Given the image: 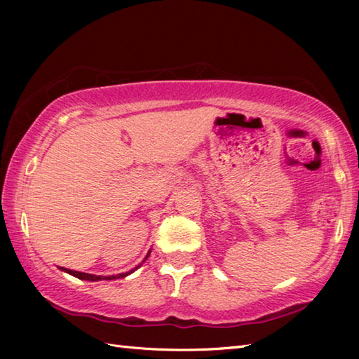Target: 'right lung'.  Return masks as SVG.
Here are the masks:
<instances>
[{
    "label": "right lung",
    "instance_id": "right-lung-1",
    "mask_svg": "<svg viewBox=\"0 0 359 359\" xmlns=\"http://www.w3.org/2000/svg\"><path fill=\"white\" fill-rule=\"evenodd\" d=\"M151 253V251H149ZM149 253L147 255V257L149 256ZM147 257H144V261H147ZM143 261V262H144ZM142 265V264H140ZM140 265H137L135 269H133L131 271H126V273H120V274H116V276H95V274H89V273H81V271H74V270H69V269H63V266H60V270H63V271H66V273H69V274H72V276H75V278H79V279H83V280H93V282H95V280H111V279H120V278H125V276H128V274H131V273H134L137 269H139Z\"/></svg>",
    "mask_w": 359,
    "mask_h": 359
}]
</instances>
